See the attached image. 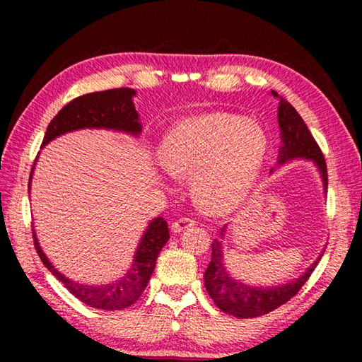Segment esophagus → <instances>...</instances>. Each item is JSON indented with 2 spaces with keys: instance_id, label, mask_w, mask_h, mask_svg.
Segmentation results:
<instances>
[{
  "instance_id": "esophagus-1",
  "label": "esophagus",
  "mask_w": 362,
  "mask_h": 362,
  "mask_svg": "<svg viewBox=\"0 0 362 362\" xmlns=\"http://www.w3.org/2000/svg\"><path fill=\"white\" fill-rule=\"evenodd\" d=\"M192 226H194V220L193 218L182 217L179 220H175V222L173 223V226H170V230H173L174 233H180V231H185L188 228H192Z\"/></svg>"
}]
</instances>
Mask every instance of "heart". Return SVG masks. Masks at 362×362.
I'll use <instances>...</instances> for the list:
<instances>
[{"label": "heart", "instance_id": "b5f03b06", "mask_svg": "<svg viewBox=\"0 0 362 362\" xmlns=\"http://www.w3.org/2000/svg\"><path fill=\"white\" fill-rule=\"evenodd\" d=\"M268 153L265 131L244 116L209 113L170 127L159 145V161L170 175L192 180L194 203L222 216L240 207L262 174Z\"/></svg>", "mask_w": 362, "mask_h": 362}]
</instances>
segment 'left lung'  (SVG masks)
<instances>
[{"label":"left lung","instance_id":"8db88e82","mask_svg":"<svg viewBox=\"0 0 362 362\" xmlns=\"http://www.w3.org/2000/svg\"><path fill=\"white\" fill-rule=\"evenodd\" d=\"M278 97L276 93H273ZM278 124H279V136L281 146L278 153V164L293 161V159H306L315 164V168L320 173L324 194L327 193V168L324 156L317 146L316 140L311 136L308 127H306L302 116L297 113L289 102L279 97L278 107ZM274 168L269 170L273 174ZM225 225L220 231L218 240L212 243V255L211 262L207 265L204 273V286L206 291L209 292L211 298L214 300L220 310L226 315L235 317H257L276 310L278 306L284 305L287 300H291L300 291L310 274L313 273L317 262L321 260L322 252L317 255V259L300 274L291 281L281 284L272 286H259V284H247L243 281L231 276L230 269H226L225 257H223V238L226 231Z\"/></svg>","mask_w":362,"mask_h":362}]
</instances>
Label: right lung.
Instances as JSON below:
<instances>
[{"label":"right lung","instance_id":"add662e5","mask_svg":"<svg viewBox=\"0 0 362 362\" xmlns=\"http://www.w3.org/2000/svg\"><path fill=\"white\" fill-rule=\"evenodd\" d=\"M136 94V90L131 88L110 89L102 90V93L86 94L66 103L56 115V118L49 122L41 148H45L54 139L81 129L115 131L139 139L140 132H142V122H140V116L136 105H134ZM36 161H38V158H36ZM35 166L32 168V173H30L28 193L32 192ZM33 240L36 252H38L42 265L70 291V293H73V296L88 306H93V308L115 311L127 308V306H131L142 296V292L145 291L151 278L153 269H155L158 255L169 240V228L166 220L163 217L151 218L137 244L131 267L126 269L122 276L105 284L79 283V281L65 276L62 272H59L52 265L47 255L42 252L35 230Z\"/></svg>","mask_w":362,"mask_h":362}]
</instances>
